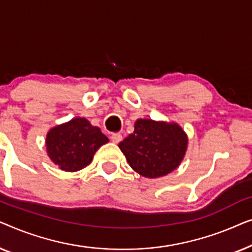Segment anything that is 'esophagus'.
Here are the masks:
<instances>
[{
    "instance_id": "esophagus-1",
    "label": "esophagus",
    "mask_w": 252,
    "mask_h": 252,
    "mask_svg": "<svg viewBox=\"0 0 252 252\" xmlns=\"http://www.w3.org/2000/svg\"><path fill=\"white\" fill-rule=\"evenodd\" d=\"M122 140H123L122 134H113L111 136V141L113 143H119Z\"/></svg>"
}]
</instances>
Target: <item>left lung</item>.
<instances>
[{
	"label": "left lung",
	"instance_id": "8db88e82",
	"mask_svg": "<svg viewBox=\"0 0 252 252\" xmlns=\"http://www.w3.org/2000/svg\"><path fill=\"white\" fill-rule=\"evenodd\" d=\"M118 147L136 173L155 179L179 167L187 151L188 136L177 123L140 118L134 124V132Z\"/></svg>",
	"mask_w": 252,
	"mask_h": 252
}]
</instances>
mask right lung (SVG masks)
<instances>
[{
  "label": "right lung",
  "instance_id": "add662e5",
  "mask_svg": "<svg viewBox=\"0 0 252 252\" xmlns=\"http://www.w3.org/2000/svg\"><path fill=\"white\" fill-rule=\"evenodd\" d=\"M108 142L97 126L77 117L50 128L46 148L48 157L61 170L77 172L91 164L96 151Z\"/></svg>",
  "mask_w": 252,
  "mask_h": 252
}]
</instances>
